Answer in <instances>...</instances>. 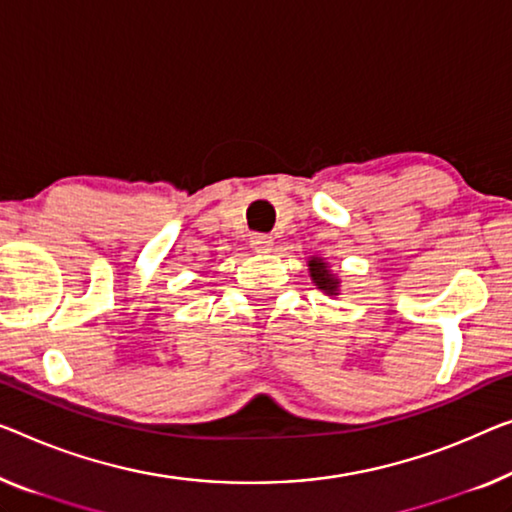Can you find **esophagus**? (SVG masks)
Listing matches in <instances>:
<instances>
[{
	"instance_id": "34e87169",
	"label": "esophagus",
	"mask_w": 512,
	"mask_h": 512,
	"mask_svg": "<svg viewBox=\"0 0 512 512\" xmlns=\"http://www.w3.org/2000/svg\"><path fill=\"white\" fill-rule=\"evenodd\" d=\"M273 241L271 236H266V234H255L253 239H250V248L255 250V253H271L273 250Z\"/></svg>"
}]
</instances>
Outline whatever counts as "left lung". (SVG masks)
I'll return each mask as SVG.
<instances>
[{
  "mask_svg": "<svg viewBox=\"0 0 512 512\" xmlns=\"http://www.w3.org/2000/svg\"><path fill=\"white\" fill-rule=\"evenodd\" d=\"M308 273H310V280L315 282L319 292H324L326 296H338L340 294V282L342 280L338 278V273L331 271V266L324 257H317V255L308 257Z\"/></svg>",
  "mask_w": 512,
  "mask_h": 512,
  "instance_id": "8db88e82",
  "label": "left lung"
}]
</instances>
